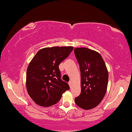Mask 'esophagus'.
Wrapping results in <instances>:
<instances>
[{"mask_svg": "<svg viewBox=\"0 0 132 132\" xmlns=\"http://www.w3.org/2000/svg\"><path fill=\"white\" fill-rule=\"evenodd\" d=\"M68 84H69V85H70V88L72 87V82H71V81H70L68 82Z\"/></svg>", "mask_w": 132, "mask_h": 132, "instance_id": "esophagus-1", "label": "esophagus"}]
</instances>
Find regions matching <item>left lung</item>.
<instances>
[{"label": "left lung", "instance_id": "left-lung-1", "mask_svg": "<svg viewBox=\"0 0 132 132\" xmlns=\"http://www.w3.org/2000/svg\"><path fill=\"white\" fill-rule=\"evenodd\" d=\"M81 71V92L75 102L84 109L97 106L104 98L108 82V72L100 54L87 48L74 49Z\"/></svg>", "mask_w": 132, "mask_h": 132}]
</instances>
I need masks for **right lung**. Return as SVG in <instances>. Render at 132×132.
Wrapping results in <instances>:
<instances>
[{
    "label": "right lung",
    "mask_w": 132,
    "mask_h": 132,
    "mask_svg": "<svg viewBox=\"0 0 132 132\" xmlns=\"http://www.w3.org/2000/svg\"><path fill=\"white\" fill-rule=\"evenodd\" d=\"M73 47H53L41 49L30 62L26 74L27 92L34 102L44 107L57 103L70 89L61 78L60 63L68 57Z\"/></svg>",
    "instance_id": "1"
}]
</instances>
